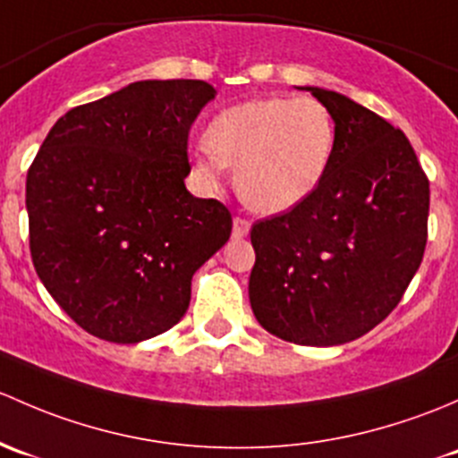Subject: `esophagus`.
<instances>
[{
    "label": "esophagus",
    "instance_id": "esophagus-1",
    "mask_svg": "<svg viewBox=\"0 0 458 458\" xmlns=\"http://www.w3.org/2000/svg\"><path fill=\"white\" fill-rule=\"evenodd\" d=\"M251 231V223L247 218H233V238H244Z\"/></svg>",
    "mask_w": 458,
    "mask_h": 458
}]
</instances>
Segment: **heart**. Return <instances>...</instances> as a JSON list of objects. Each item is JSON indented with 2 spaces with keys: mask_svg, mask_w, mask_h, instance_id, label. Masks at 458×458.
<instances>
[{
  "mask_svg": "<svg viewBox=\"0 0 458 458\" xmlns=\"http://www.w3.org/2000/svg\"><path fill=\"white\" fill-rule=\"evenodd\" d=\"M209 152L198 157L207 181L233 167L235 190L258 214H284L322 185L335 152V121L313 97H267L214 116L205 131Z\"/></svg>",
  "mask_w": 458,
  "mask_h": 458,
  "instance_id": "b5f03b06",
  "label": "heart"
}]
</instances>
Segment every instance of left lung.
Returning a JSON list of instances; mask_svg holds the SVG:
<instances>
[{"label":"left lung","mask_w":458,"mask_h":458,"mask_svg":"<svg viewBox=\"0 0 458 458\" xmlns=\"http://www.w3.org/2000/svg\"><path fill=\"white\" fill-rule=\"evenodd\" d=\"M335 121L322 185L251 227L253 315L284 342L337 346L384 322L423 260L430 182L405 134L333 89L306 88Z\"/></svg>","instance_id":"obj_1"}]
</instances>
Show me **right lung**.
Wrapping results in <instances>:
<instances>
[{
	"label": "right lung",
	"instance_id": "1",
	"mask_svg": "<svg viewBox=\"0 0 458 458\" xmlns=\"http://www.w3.org/2000/svg\"><path fill=\"white\" fill-rule=\"evenodd\" d=\"M214 97L196 79L130 83L65 112L28 169L35 271L94 337L169 331L194 273L229 240L227 207L185 187L190 130Z\"/></svg>",
	"mask_w": 458,
	"mask_h": 458
}]
</instances>
